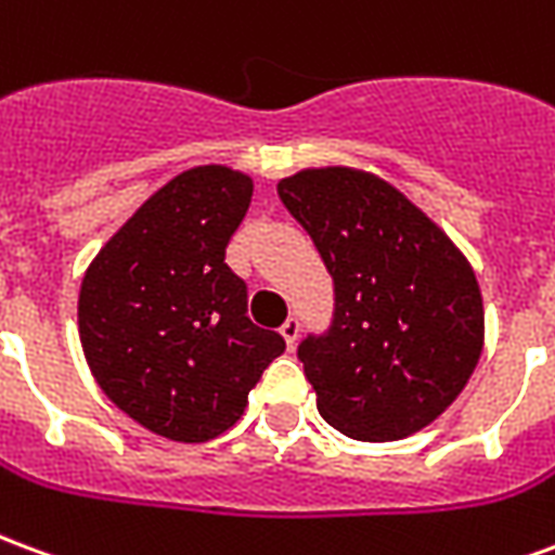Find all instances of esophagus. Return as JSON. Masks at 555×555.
<instances>
[{
	"mask_svg": "<svg viewBox=\"0 0 555 555\" xmlns=\"http://www.w3.org/2000/svg\"><path fill=\"white\" fill-rule=\"evenodd\" d=\"M279 333H282V336H285V341H288L291 348H294V345H297V338H300V318H294V314H291L288 321L282 324V330H279Z\"/></svg>",
	"mask_w": 555,
	"mask_h": 555,
	"instance_id": "esophagus-1",
	"label": "esophagus"
}]
</instances>
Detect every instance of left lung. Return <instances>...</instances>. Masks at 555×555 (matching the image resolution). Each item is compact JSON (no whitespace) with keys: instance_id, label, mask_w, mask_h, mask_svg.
Segmentation results:
<instances>
[{"instance_id":"1","label":"left lung","mask_w":555,"mask_h":555,"mask_svg":"<svg viewBox=\"0 0 555 555\" xmlns=\"http://www.w3.org/2000/svg\"><path fill=\"white\" fill-rule=\"evenodd\" d=\"M336 291L333 324L297 357L321 416L365 442L416 434L461 396L485 345L476 273L440 225L369 171L279 181Z\"/></svg>"}]
</instances>
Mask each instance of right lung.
I'll return each instance as SVG.
<instances>
[{
  "label": "right lung",
  "mask_w": 555,
  "mask_h": 555,
  "mask_svg": "<svg viewBox=\"0 0 555 555\" xmlns=\"http://www.w3.org/2000/svg\"><path fill=\"white\" fill-rule=\"evenodd\" d=\"M253 178L195 166L115 231L79 288V341L106 398L166 440L205 442L243 416L285 338L249 321L225 246Z\"/></svg>",
  "instance_id": "right-lung-1"
}]
</instances>
